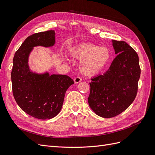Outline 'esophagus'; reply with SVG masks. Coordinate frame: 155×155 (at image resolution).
Masks as SVG:
<instances>
[{
    "mask_svg": "<svg viewBox=\"0 0 155 155\" xmlns=\"http://www.w3.org/2000/svg\"><path fill=\"white\" fill-rule=\"evenodd\" d=\"M82 80V79L80 76H77L74 78V83H79V82H81Z\"/></svg>",
    "mask_w": 155,
    "mask_h": 155,
    "instance_id": "1",
    "label": "esophagus"
}]
</instances>
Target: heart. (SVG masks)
<instances>
[{
  "mask_svg": "<svg viewBox=\"0 0 155 155\" xmlns=\"http://www.w3.org/2000/svg\"><path fill=\"white\" fill-rule=\"evenodd\" d=\"M72 58L81 60L79 70L85 75L91 76L104 69L110 59V51L107 46L92 43L79 45L70 50Z\"/></svg>",
  "mask_w": 155,
  "mask_h": 155,
  "instance_id": "obj_1",
  "label": "heart"
}]
</instances>
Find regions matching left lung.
<instances>
[{
  "label": "left lung",
  "mask_w": 155,
  "mask_h": 155,
  "mask_svg": "<svg viewBox=\"0 0 155 155\" xmlns=\"http://www.w3.org/2000/svg\"><path fill=\"white\" fill-rule=\"evenodd\" d=\"M112 41L118 55L105 74L91 79L88 97L92 110L105 118L121 114L133 102L141 73L135 50L125 41Z\"/></svg>",
  "instance_id": "left-lung-1"
}]
</instances>
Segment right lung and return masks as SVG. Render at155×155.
Wrapping results in <instances>:
<instances>
[{"instance_id":"add662e5","label":"right lung","mask_w":155,"mask_h":155,"mask_svg":"<svg viewBox=\"0 0 155 155\" xmlns=\"http://www.w3.org/2000/svg\"><path fill=\"white\" fill-rule=\"evenodd\" d=\"M55 31L48 30L28 37L17 50L11 73L13 97L26 113L37 119H51L61 109L65 93L74 84L66 75L30 71L28 57L34 46L49 47L55 44Z\"/></svg>"}]
</instances>
